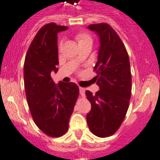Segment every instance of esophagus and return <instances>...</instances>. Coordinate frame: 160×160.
I'll use <instances>...</instances> for the list:
<instances>
[{"instance_id": "obj_1", "label": "esophagus", "mask_w": 160, "mask_h": 160, "mask_svg": "<svg viewBox=\"0 0 160 160\" xmlns=\"http://www.w3.org/2000/svg\"><path fill=\"white\" fill-rule=\"evenodd\" d=\"M79 89H80V95H81L82 97H85V91H86V90H85V88H82V87H80V88H79Z\"/></svg>"}]
</instances>
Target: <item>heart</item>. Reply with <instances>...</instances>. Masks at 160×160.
Here are the masks:
<instances>
[{"mask_svg": "<svg viewBox=\"0 0 160 160\" xmlns=\"http://www.w3.org/2000/svg\"><path fill=\"white\" fill-rule=\"evenodd\" d=\"M79 46L82 44H87V43H91L92 44V38L91 36L87 32H79L75 37Z\"/></svg>", "mask_w": 160, "mask_h": 160, "instance_id": "heart-1", "label": "heart"}]
</instances>
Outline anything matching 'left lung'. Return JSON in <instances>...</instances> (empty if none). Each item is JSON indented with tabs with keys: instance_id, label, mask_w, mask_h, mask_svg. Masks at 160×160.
<instances>
[{
	"instance_id": "obj_1",
	"label": "left lung",
	"mask_w": 160,
	"mask_h": 160,
	"mask_svg": "<svg viewBox=\"0 0 160 160\" xmlns=\"http://www.w3.org/2000/svg\"><path fill=\"white\" fill-rule=\"evenodd\" d=\"M88 29L99 37L97 73L94 82L99 91H86L91 110L87 115L89 129L99 138L109 137L123 123L131 95L130 60L124 44L116 31L107 23L92 24Z\"/></svg>"
}]
</instances>
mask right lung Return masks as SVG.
I'll return each mask as SVG.
<instances>
[{
    "label": "right lung",
    "mask_w": 160,
    "mask_h": 160,
    "mask_svg": "<svg viewBox=\"0 0 160 160\" xmlns=\"http://www.w3.org/2000/svg\"><path fill=\"white\" fill-rule=\"evenodd\" d=\"M67 29L52 22L39 29L27 51L23 69L26 99L34 123L53 138L68 131L79 95L76 83L60 81L56 85L51 77L52 71L58 69L57 35Z\"/></svg>",
    "instance_id": "right-lung-1"
}]
</instances>
